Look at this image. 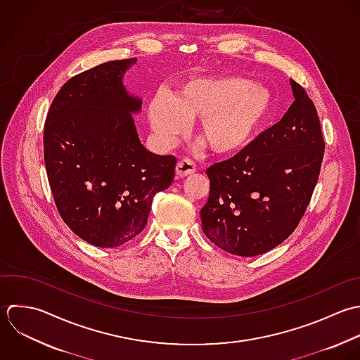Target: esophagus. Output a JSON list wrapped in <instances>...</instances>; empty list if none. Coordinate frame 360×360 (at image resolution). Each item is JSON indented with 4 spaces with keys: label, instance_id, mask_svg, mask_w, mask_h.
Here are the masks:
<instances>
[{
    "label": "esophagus",
    "instance_id": "34e87169",
    "mask_svg": "<svg viewBox=\"0 0 360 360\" xmlns=\"http://www.w3.org/2000/svg\"><path fill=\"white\" fill-rule=\"evenodd\" d=\"M175 171H176L178 176H186V175H191L196 171V165H195L193 161H191L188 158H184V160L178 161Z\"/></svg>",
    "mask_w": 360,
    "mask_h": 360
}]
</instances>
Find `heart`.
Masks as SVG:
<instances>
[{
	"instance_id": "heart-1",
	"label": "heart",
	"mask_w": 360,
	"mask_h": 360,
	"mask_svg": "<svg viewBox=\"0 0 360 360\" xmlns=\"http://www.w3.org/2000/svg\"><path fill=\"white\" fill-rule=\"evenodd\" d=\"M275 95L264 84L227 74L196 78L182 84L169 98H157L148 108V120L162 144H172L199 120L198 134L217 155H236L247 150L268 124Z\"/></svg>"
}]
</instances>
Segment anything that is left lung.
Returning <instances> with one entry per match:
<instances>
[{
	"instance_id": "8db88e82",
	"label": "left lung",
	"mask_w": 360,
	"mask_h": 360,
	"mask_svg": "<svg viewBox=\"0 0 360 360\" xmlns=\"http://www.w3.org/2000/svg\"><path fill=\"white\" fill-rule=\"evenodd\" d=\"M295 102L243 153L206 169V237L238 257L261 255L297 227L316 188L326 143L313 101L290 79Z\"/></svg>"
}]
</instances>
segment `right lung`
<instances>
[{
	"label": "right lung",
	"mask_w": 360,
	"mask_h": 360,
	"mask_svg": "<svg viewBox=\"0 0 360 360\" xmlns=\"http://www.w3.org/2000/svg\"><path fill=\"white\" fill-rule=\"evenodd\" d=\"M136 63L108 61L70 78L44 123V164L57 210L74 234L101 248L140 234L154 196L175 175V157L154 154L140 141L133 116L143 101L123 82Z\"/></svg>",
	"instance_id": "1"
}]
</instances>
